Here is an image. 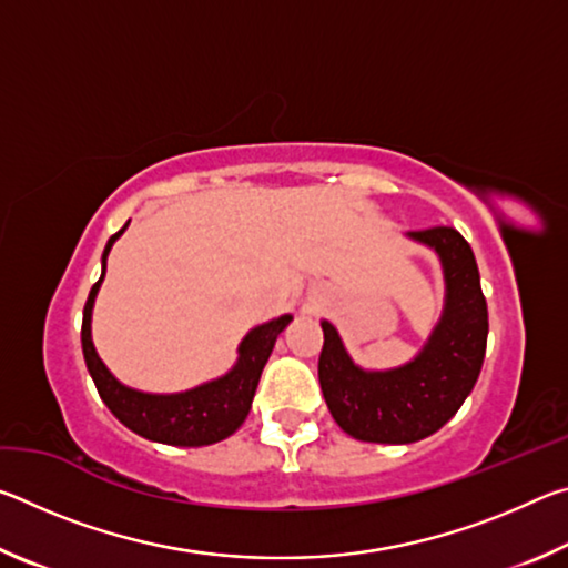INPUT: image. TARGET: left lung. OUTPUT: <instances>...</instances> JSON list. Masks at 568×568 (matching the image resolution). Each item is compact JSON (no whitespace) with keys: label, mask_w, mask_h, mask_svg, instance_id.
I'll use <instances>...</instances> for the list:
<instances>
[{"label":"left lung","mask_w":568,"mask_h":568,"mask_svg":"<svg viewBox=\"0 0 568 568\" xmlns=\"http://www.w3.org/2000/svg\"><path fill=\"white\" fill-rule=\"evenodd\" d=\"M406 237L434 250L444 271V311L416 358L386 371L363 368L338 328L321 321L323 398L345 434L368 444H416L444 428L474 390L486 355L488 307L474 250L454 227Z\"/></svg>","instance_id":"obj_1"}]
</instances>
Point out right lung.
Here are the masks:
<instances>
[{"label":"right lung","instance_id":"add662e5","mask_svg":"<svg viewBox=\"0 0 568 568\" xmlns=\"http://www.w3.org/2000/svg\"><path fill=\"white\" fill-rule=\"evenodd\" d=\"M118 230L104 245L102 253V275L92 285L88 303L82 313V353L88 371L98 386L104 406L112 410L122 426H128L134 434L168 446H210L217 444L243 426L250 406H253L257 381L265 368L267 358L275 348L277 335L291 325L293 315H281L263 325H255L237 345V361L225 376L213 378L207 383L180 393H145L138 388L124 386L122 381L112 376V371L102 363L98 348L92 343V307L94 297L100 293V285L108 273V255L124 230Z\"/></svg>","mask_w":568,"mask_h":568}]
</instances>
